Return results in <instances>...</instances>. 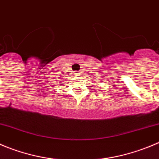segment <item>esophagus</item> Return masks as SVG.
<instances>
[{
	"instance_id": "34e87169",
	"label": "esophagus",
	"mask_w": 159,
	"mask_h": 159,
	"mask_svg": "<svg viewBox=\"0 0 159 159\" xmlns=\"http://www.w3.org/2000/svg\"><path fill=\"white\" fill-rule=\"evenodd\" d=\"M75 74H76L77 75H78V76H79V75H79L80 73H78V72H76V73H75Z\"/></svg>"
}]
</instances>
